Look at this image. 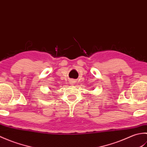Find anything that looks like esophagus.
Returning a JSON list of instances; mask_svg holds the SVG:
<instances>
[{
  "label": "esophagus",
  "instance_id": "obj_1",
  "mask_svg": "<svg viewBox=\"0 0 147 147\" xmlns=\"http://www.w3.org/2000/svg\"><path fill=\"white\" fill-rule=\"evenodd\" d=\"M75 80H71V81H70V83L71 84V85H74V83H75Z\"/></svg>",
  "mask_w": 147,
  "mask_h": 147
}]
</instances>
